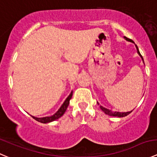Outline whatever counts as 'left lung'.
Returning <instances> with one entry per match:
<instances>
[{
	"instance_id": "left-lung-1",
	"label": "left lung",
	"mask_w": 157,
	"mask_h": 157,
	"mask_svg": "<svg viewBox=\"0 0 157 157\" xmlns=\"http://www.w3.org/2000/svg\"><path fill=\"white\" fill-rule=\"evenodd\" d=\"M124 38L126 39L127 40H128V41L132 42V43H134V42H133V40H131V39L127 38L126 36H124ZM136 50H137V52H138V53H139V55L141 56V58H142L143 61H144V59H143V56H141V54L140 53V51H139V49H138V47H137V46H136ZM100 108L102 110V111H104V112L105 113V114H108V115H110V116H114V117H125V116L128 115V114H131V113L132 112V111H129V112H114V111H111V110L107 109V108H104V107H102V106H100Z\"/></svg>"
}]
</instances>
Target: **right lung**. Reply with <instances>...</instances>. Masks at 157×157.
I'll return each instance as SVG.
<instances>
[{
  "label": "right lung",
  "mask_w": 157,
  "mask_h": 157,
  "mask_svg": "<svg viewBox=\"0 0 157 157\" xmlns=\"http://www.w3.org/2000/svg\"><path fill=\"white\" fill-rule=\"evenodd\" d=\"M72 94L73 92H71V94H69V97L66 99V101H64V103L63 104V105L61 106V108L58 110L56 113L55 114H53L52 116H50V117H33V118L35 119L36 121H37L40 122V123H43V124H46V123H49V122H52L54 121L57 120L58 118H59L60 117L64 114V113L66 112V109H67L68 106L69 105V101L70 99L72 98Z\"/></svg>",
  "instance_id": "add662e5"
}]
</instances>
